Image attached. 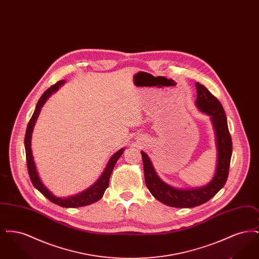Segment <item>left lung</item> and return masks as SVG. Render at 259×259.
<instances>
[{"label":"left lung","mask_w":259,"mask_h":259,"mask_svg":"<svg viewBox=\"0 0 259 259\" xmlns=\"http://www.w3.org/2000/svg\"><path fill=\"white\" fill-rule=\"evenodd\" d=\"M198 110L210 116L214 129L218 149L217 170L212 180L202 187L180 189L166 184L154 170L148 154L142 151L146 185L153 197L161 203L174 208H193L202 205L213 197L225 185L232 155V140L228 130L226 115L221 102L209 90L196 82Z\"/></svg>","instance_id":"left-lung-1"}]
</instances>
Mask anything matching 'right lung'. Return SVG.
Masks as SVG:
<instances>
[{
  "instance_id": "1",
  "label": "right lung",
  "mask_w": 259,
  "mask_h": 259,
  "mask_svg": "<svg viewBox=\"0 0 259 259\" xmlns=\"http://www.w3.org/2000/svg\"><path fill=\"white\" fill-rule=\"evenodd\" d=\"M65 83V80H60L50 87L38 100L35 111L28 123L27 129H26V134H25V151H26V160H27V168H28V172L29 177L31 179V182L33 185L37 188V190L45 196L48 198L52 203L61 206L64 208H78V207H83L90 204H93L97 202L101 198L103 197L105 190L108 188L109 183H110V178H111V172L113 170V167L115 163L118 160V158L122 155L124 148L119 149L117 152H115L111 157V159L108 162L105 171L102 172L101 177L99 178L98 181L93 185H91L87 190L68 198L56 197L55 195L52 194V192L48 189L45 185L41 183L38 174H37V168L35 165L34 157L32 154V148H31V139H32V133L35 123L37 121V116L40 112V109L47 102V100L50 98V95L54 93L55 91L58 90V88L61 87L62 84Z\"/></svg>"
}]
</instances>
